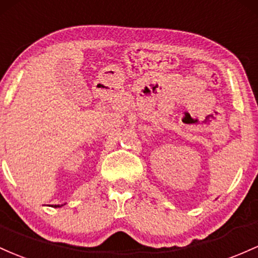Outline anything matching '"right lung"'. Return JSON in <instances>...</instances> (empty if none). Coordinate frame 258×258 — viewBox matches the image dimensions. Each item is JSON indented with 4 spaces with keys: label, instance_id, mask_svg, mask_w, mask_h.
<instances>
[{
    "label": "right lung",
    "instance_id": "right-lung-1",
    "mask_svg": "<svg viewBox=\"0 0 258 258\" xmlns=\"http://www.w3.org/2000/svg\"><path fill=\"white\" fill-rule=\"evenodd\" d=\"M56 207H59V206H56Z\"/></svg>",
    "mask_w": 258,
    "mask_h": 258
}]
</instances>
